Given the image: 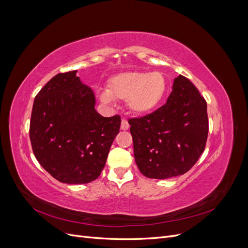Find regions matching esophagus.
<instances>
[{"mask_svg":"<svg viewBox=\"0 0 248 248\" xmlns=\"http://www.w3.org/2000/svg\"><path fill=\"white\" fill-rule=\"evenodd\" d=\"M129 128V124H128V122H127V120L126 119H122V121H121V129L122 130H127Z\"/></svg>","mask_w":248,"mask_h":248,"instance_id":"esophagus-1","label":"esophagus"}]
</instances>
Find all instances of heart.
<instances>
[{
  "label": "heart",
  "mask_w": 248,
  "mask_h": 248,
  "mask_svg": "<svg viewBox=\"0 0 248 248\" xmlns=\"http://www.w3.org/2000/svg\"><path fill=\"white\" fill-rule=\"evenodd\" d=\"M167 88V78L161 72H125L108 80V92L101 94V99L106 102L111 98L126 100L134 114H147L159 106Z\"/></svg>",
  "instance_id": "1"
}]
</instances>
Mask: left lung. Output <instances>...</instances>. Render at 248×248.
Instances as JSON below:
<instances>
[{
  "label": "left lung",
  "mask_w": 248,
  "mask_h": 248,
  "mask_svg": "<svg viewBox=\"0 0 248 248\" xmlns=\"http://www.w3.org/2000/svg\"><path fill=\"white\" fill-rule=\"evenodd\" d=\"M137 166L144 176L168 179L188 171L204 152L209 131L207 102L183 76L175 78L167 103L128 120Z\"/></svg>",
  "instance_id": "left-lung-1"
}]
</instances>
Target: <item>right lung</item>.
<instances>
[{"label": "right lung", "instance_id": "right-lung-1", "mask_svg": "<svg viewBox=\"0 0 248 248\" xmlns=\"http://www.w3.org/2000/svg\"><path fill=\"white\" fill-rule=\"evenodd\" d=\"M95 96L77 70L59 73L36 95L30 140L42 168L67 184H85L99 177L121 117H102Z\"/></svg>", "mask_w": 248, "mask_h": 248}]
</instances>
